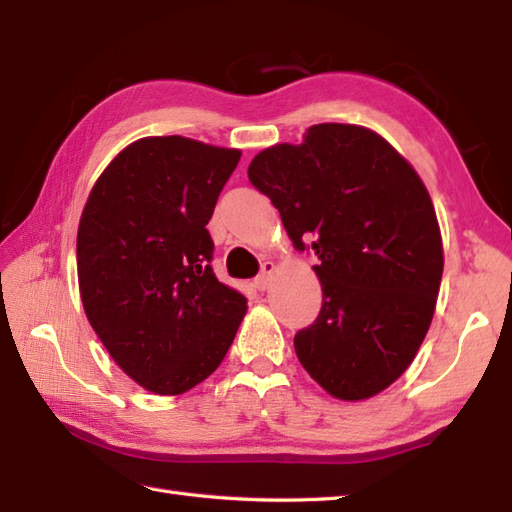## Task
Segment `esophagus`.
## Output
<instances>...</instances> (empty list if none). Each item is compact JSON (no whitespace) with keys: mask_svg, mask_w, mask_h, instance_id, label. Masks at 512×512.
Listing matches in <instances>:
<instances>
[{"mask_svg":"<svg viewBox=\"0 0 512 512\" xmlns=\"http://www.w3.org/2000/svg\"><path fill=\"white\" fill-rule=\"evenodd\" d=\"M273 273H275V264L273 262H264L262 264V273H259V277H255V288L257 290H266L270 286V281H273Z\"/></svg>","mask_w":512,"mask_h":512,"instance_id":"esophagus-1","label":"esophagus"}]
</instances>
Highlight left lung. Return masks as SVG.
Segmentation results:
<instances>
[{"mask_svg":"<svg viewBox=\"0 0 512 512\" xmlns=\"http://www.w3.org/2000/svg\"><path fill=\"white\" fill-rule=\"evenodd\" d=\"M248 180L319 257L323 306L295 334L299 363L334 398L376 396L411 365L440 290V226L418 173L372 129L321 123L257 154Z\"/></svg>","mask_w":512,"mask_h":512,"instance_id":"8db88e82","label":"left lung"}]
</instances>
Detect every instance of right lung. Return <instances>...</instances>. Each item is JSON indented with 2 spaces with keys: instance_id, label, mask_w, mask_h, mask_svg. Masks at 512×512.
<instances>
[{
  "instance_id": "add662e5",
  "label": "right lung",
  "mask_w": 512,
  "mask_h": 512,
  "mask_svg": "<svg viewBox=\"0 0 512 512\" xmlns=\"http://www.w3.org/2000/svg\"><path fill=\"white\" fill-rule=\"evenodd\" d=\"M242 151L182 136L136 140L96 180L76 235L81 301L138 385L178 396L231 347L246 297L217 281L206 231Z\"/></svg>"
}]
</instances>
